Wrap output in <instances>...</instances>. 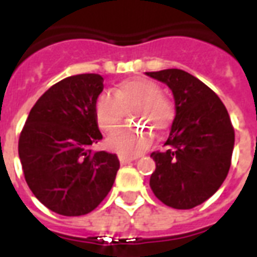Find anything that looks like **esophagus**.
Segmentation results:
<instances>
[{
    "instance_id": "1",
    "label": "esophagus",
    "mask_w": 257,
    "mask_h": 257,
    "mask_svg": "<svg viewBox=\"0 0 257 257\" xmlns=\"http://www.w3.org/2000/svg\"><path fill=\"white\" fill-rule=\"evenodd\" d=\"M134 161V158L132 157H126V156H119V162L122 164V165H126V164H131V162Z\"/></svg>"
}]
</instances>
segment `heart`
I'll return each instance as SVG.
<instances>
[{
	"label": "heart",
	"mask_w": 257,
	"mask_h": 257,
	"mask_svg": "<svg viewBox=\"0 0 257 257\" xmlns=\"http://www.w3.org/2000/svg\"><path fill=\"white\" fill-rule=\"evenodd\" d=\"M132 121L157 129L167 131L173 121L171 103L161 95L160 85L145 77H134L119 82L114 88V95L103 90L93 101V117L101 132L110 134L129 111ZM153 134L135 126H125L107 138L108 149L125 156H136L150 146Z\"/></svg>",
	"instance_id": "heart-1"
}]
</instances>
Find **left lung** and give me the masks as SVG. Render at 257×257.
<instances>
[{
    "instance_id": "8db88e82",
    "label": "left lung",
    "mask_w": 257,
    "mask_h": 257,
    "mask_svg": "<svg viewBox=\"0 0 257 257\" xmlns=\"http://www.w3.org/2000/svg\"><path fill=\"white\" fill-rule=\"evenodd\" d=\"M172 89L176 115L167 150L151 153L150 187L161 202L191 209L212 197L231 165L234 128L223 101L209 86L179 68L146 73Z\"/></svg>"
}]
</instances>
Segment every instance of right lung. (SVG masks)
I'll return each mask as SVG.
<instances>
[{
  "instance_id": "add662e5",
  "label": "right lung",
  "mask_w": 257,
  "mask_h": 257,
  "mask_svg": "<svg viewBox=\"0 0 257 257\" xmlns=\"http://www.w3.org/2000/svg\"><path fill=\"white\" fill-rule=\"evenodd\" d=\"M99 74H78L52 85L37 100L19 136V158L29 187L48 209L86 215L111 190L117 154L92 153L101 139L93 101L103 90Z\"/></svg>"
}]
</instances>
